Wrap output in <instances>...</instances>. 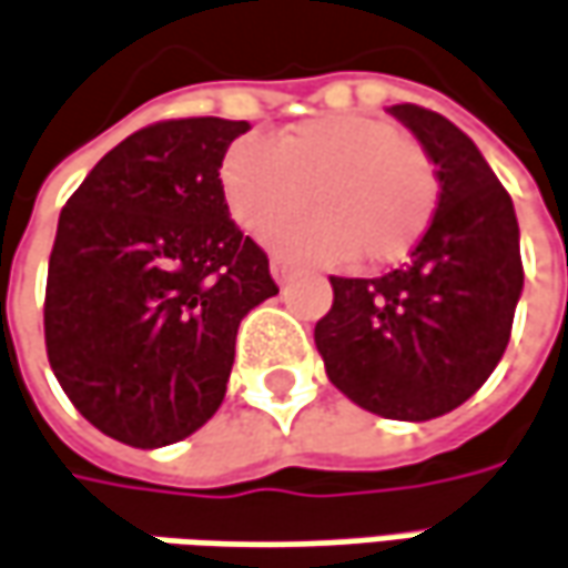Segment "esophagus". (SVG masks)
I'll return each instance as SVG.
<instances>
[{"label":"esophagus","instance_id":"obj_1","mask_svg":"<svg viewBox=\"0 0 568 568\" xmlns=\"http://www.w3.org/2000/svg\"><path fill=\"white\" fill-rule=\"evenodd\" d=\"M270 273H273V280H276V283H285V280L295 273V263H292L288 257H273L270 260Z\"/></svg>","mask_w":568,"mask_h":568}]
</instances>
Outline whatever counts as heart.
<instances>
[{"instance_id": "heart-1", "label": "heart", "mask_w": 568, "mask_h": 568, "mask_svg": "<svg viewBox=\"0 0 568 568\" xmlns=\"http://www.w3.org/2000/svg\"><path fill=\"white\" fill-rule=\"evenodd\" d=\"M222 186L241 229L266 235L276 224L273 247L324 263L356 254L368 266L400 263L438 206V178L423 145L362 113L302 120L276 145L235 139L222 159ZM308 202L318 212L293 220Z\"/></svg>"}]
</instances>
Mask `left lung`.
Wrapping results in <instances>:
<instances>
[{
	"instance_id": "8db88e82",
	"label": "left lung",
	"mask_w": 568,
	"mask_h": 568,
	"mask_svg": "<svg viewBox=\"0 0 568 568\" xmlns=\"http://www.w3.org/2000/svg\"><path fill=\"white\" fill-rule=\"evenodd\" d=\"M435 161L438 206L407 266L331 276L314 343L327 378L384 419L426 423L480 390L506 353L525 270L506 186L474 139L442 113L387 108Z\"/></svg>"
}]
</instances>
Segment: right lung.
Segmentation results:
<instances>
[{"label": "right lung", "instance_id": "right-lung-1", "mask_svg": "<svg viewBox=\"0 0 568 568\" xmlns=\"http://www.w3.org/2000/svg\"><path fill=\"white\" fill-rule=\"evenodd\" d=\"M247 130L222 116L152 123L98 161L60 212L47 358L72 407L123 445H174L210 423L241 317L280 292L219 178Z\"/></svg>", "mask_w": 568, "mask_h": 568}]
</instances>
